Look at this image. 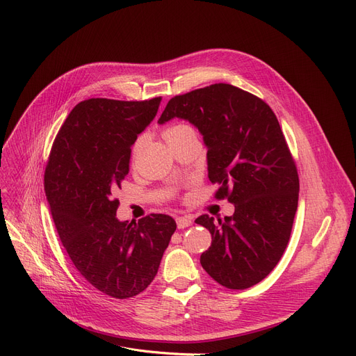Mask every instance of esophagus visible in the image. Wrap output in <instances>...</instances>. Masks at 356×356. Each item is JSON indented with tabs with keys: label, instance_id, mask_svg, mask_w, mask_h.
I'll return each instance as SVG.
<instances>
[{
	"label": "esophagus",
	"instance_id": "esophagus-1",
	"mask_svg": "<svg viewBox=\"0 0 356 356\" xmlns=\"http://www.w3.org/2000/svg\"><path fill=\"white\" fill-rule=\"evenodd\" d=\"M176 223H177V228L179 229H184L192 225V218L191 216H179L176 219Z\"/></svg>",
	"mask_w": 356,
	"mask_h": 356
}]
</instances>
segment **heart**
<instances>
[{
	"instance_id": "b5f03b06",
	"label": "heart",
	"mask_w": 356,
	"mask_h": 356,
	"mask_svg": "<svg viewBox=\"0 0 356 356\" xmlns=\"http://www.w3.org/2000/svg\"><path fill=\"white\" fill-rule=\"evenodd\" d=\"M188 129H192L189 125H184V124H180V125H175V127H172V128H168L165 133H164V137H168V136H172V134H175V133H180V131H188Z\"/></svg>"
}]
</instances>
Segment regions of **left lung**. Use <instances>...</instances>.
<instances>
[{
  "label": "left lung",
  "mask_w": 356,
  "mask_h": 356,
  "mask_svg": "<svg viewBox=\"0 0 356 356\" xmlns=\"http://www.w3.org/2000/svg\"><path fill=\"white\" fill-rule=\"evenodd\" d=\"M181 118L193 124L208 147V176L220 184L235 212L223 219L202 215L212 244L200 264L232 290L264 280L289 244L298 202V175L273 109L252 93L215 83L168 101L159 124Z\"/></svg>",
  "instance_id": "8db88e82"
}]
</instances>
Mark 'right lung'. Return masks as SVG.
I'll use <instances>...</instances> for the list:
<instances>
[{"label": "right lung", "mask_w": 356, "mask_h": 356, "mask_svg": "<svg viewBox=\"0 0 356 356\" xmlns=\"http://www.w3.org/2000/svg\"><path fill=\"white\" fill-rule=\"evenodd\" d=\"M161 98H92L74 106L56 136L44 191L62 244L81 275L115 298L153 282L176 231L172 216L117 218L114 192L129 172L131 145L152 122Z\"/></svg>", "instance_id": "add662e5"}]
</instances>
